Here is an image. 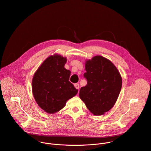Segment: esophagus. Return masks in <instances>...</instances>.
<instances>
[{"instance_id":"esophagus-1","label":"esophagus","mask_w":151,"mask_h":151,"mask_svg":"<svg viewBox=\"0 0 151 151\" xmlns=\"http://www.w3.org/2000/svg\"><path fill=\"white\" fill-rule=\"evenodd\" d=\"M74 86H75V88L76 89H79V85H78V83H75L74 84Z\"/></svg>"}]
</instances>
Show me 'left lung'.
I'll return each mask as SVG.
<instances>
[{"mask_svg":"<svg viewBox=\"0 0 151 151\" xmlns=\"http://www.w3.org/2000/svg\"><path fill=\"white\" fill-rule=\"evenodd\" d=\"M85 70L83 76L87 85L80 88L79 96L92 114L103 115L114 106L119 97L121 76L110 60L100 55L86 61Z\"/></svg>","mask_w":151,"mask_h":151,"instance_id":"1","label":"left lung"}]
</instances>
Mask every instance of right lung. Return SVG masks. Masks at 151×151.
I'll list each match as a JSON object with an SVG mask.
<instances>
[{
  "label": "right lung",
  "mask_w": 151,
  "mask_h": 151,
  "mask_svg": "<svg viewBox=\"0 0 151 151\" xmlns=\"http://www.w3.org/2000/svg\"><path fill=\"white\" fill-rule=\"evenodd\" d=\"M67 60L60 55L48 57L34 74L32 89L38 105L46 112L54 114L61 110L68 100L78 92L69 82L70 71L64 66Z\"/></svg>",
  "instance_id": "right-lung-1"
}]
</instances>
